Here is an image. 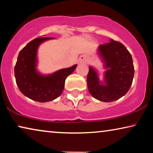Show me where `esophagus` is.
I'll return each instance as SVG.
<instances>
[{"instance_id":"34e87169","label":"esophagus","mask_w":153,"mask_h":153,"mask_svg":"<svg viewBox=\"0 0 153 153\" xmlns=\"http://www.w3.org/2000/svg\"><path fill=\"white\" fill-rule=\"evenodd\" d=\"M88 60V57L86 56H81L79 58V61L81 62V63H84V62H86Z\"/></svg>"}]
</instances>
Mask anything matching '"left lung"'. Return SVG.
Instances as JSON below:
<instances>
[{
  "mask_svg": "<svg viewBox=\"0 0 153 153\" xmlns=\"http://www.w3.org/2000/svg\"><path fill=\"white\" fill-rule=\"evenodd\" d=\"M110 42L100 45L97 54L105 69L103 79H100L97 69L89 67L87 84L91 95L104 102H114L124 96L132 83L134 68L131 56L119 42L110 39Z\"/></svg>",
  "mask_w": 153,
  "mask_h": 153,
  "instance_id": "obj_1",
  "label": "left lung"
}]
</instances>
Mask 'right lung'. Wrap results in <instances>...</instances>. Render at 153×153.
<instances>
[{
    "label": "right lung",
    "mask_w": 153,
    "mask_h": 153,
    "mask_svg": "<svg viewBox=\"0 0 153 153\" xmlns=\"http://www.w3.org/2000/svg\"><path fill=\"white\" fill-rule=\"evenodd\" d=\"M53 37H37L28 43L19 53L14 67L16 82L23 95L39 102H47L61 95L65 81L77 65L60 69L51 74H42L37 70V51L41 44Z\"/></svg>",
    "instance_id": "1"
}]
</instances>
